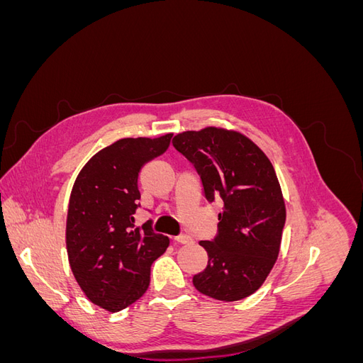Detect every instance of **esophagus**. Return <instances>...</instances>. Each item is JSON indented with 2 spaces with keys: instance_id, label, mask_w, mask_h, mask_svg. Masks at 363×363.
Here are the masks:
<instances>
[{
  "instance_id": "1",
  "label": "esophagus",
  "mask_w": 363,
  "mask_h": 363,
  "mask_svg": "<svg viewBox=\"0 0 363 363\" xmlns=\"http://www.w3.org/2000/svg\"><path fill=\"white\" fill-rule=\"evenodd\" d=\"M174 239L177 240L179 244H189V242H192V238L188 236V235H179V236H175Z\"/></svg>"
}]
</instances>
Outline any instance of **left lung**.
<instances>
[{
	"label": "left lung",
	"mask_w": 363,
	"mask_h": 363,
	"mask_svg": "<svg viewBox=\"0 0 363 363\" xmlns=\"http://www.w3.org/2000/svg\"><path fill=\"white\" fill-rule=\"evenodd\" d=\"M172 145L199 172L206 200L224 203L216 236L200 242L208 260L194 286L215 300H242L262 286L280 251L286 208L276 171L265 152L236 131H184Z\"/></svg>",
	"instance_id": "obj_1"
}]
</instances>
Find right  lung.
<instances>
[{"label": "right lung", "mask_w": 363, "mask_h": 363, "mask_svg": "<svg viewBox=\"0 0 363 363\" xmlns=\"http://www.w3.org/2000/svg\"><path fill=\"white\" fill-rule=\"evenodd\" d=\"M172 135L127 138L98 151L77 177L69 199L67 247L80 288L94 304L119 312L150 286L151 265L169 245L151 219L135 225L138 177L168 150Z\"/></svg>", "instance_id": "right-lung-1"}]
</instances>
